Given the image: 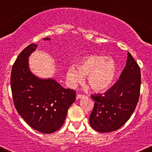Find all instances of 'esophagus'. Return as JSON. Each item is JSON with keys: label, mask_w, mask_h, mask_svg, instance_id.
<instances>
[{"label": "esophagus", "mask_w": 152, "mask_h": 152, "mask_svg": "<svg viewBox=\"0 0 152 152\" xmlns=\"http://www.w3.org/2000/svg\"><path fill=\"white\" fill-rule=\"evenodd\" d=\"M84 96H85V95H83V94H78L77 95H76V98H77V99L83 98Z\"/></svg>", "instance_id": "34e87169"}]
</instances>
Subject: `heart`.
Listing matches in <instances>:
<instances>
[{
  "label": "heart",
  "mask_w": 152,
  "mask_h": 152,
  "mask_svg": "<svg viewBox=\"0 0 152 152\" xmlns=\"http://www.w3.org/2000/svg\"><path fill=\"white\" fill-rule=\"evenodd\" d=\"M117 64L105 56L91 55L84 57L75 66L67 70V81L72 87L82 83L87 76L90 88L96 91L106 89L113 82L117 74Z\"/></svg>",
  "instance_id": "1"
}]
</instances>
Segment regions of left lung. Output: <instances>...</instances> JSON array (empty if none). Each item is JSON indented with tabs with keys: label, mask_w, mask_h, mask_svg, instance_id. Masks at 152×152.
<instances>
[{
	"label": "left lung",
	"mask_w": 152,
	"mask_h": 152,
	"mask_svg": "<svg viewBox=\"0 0 152 152\" xmlns=\"http://www.w3.org/2000/svg\"><path fill=\"white\" fill-rule=\"evenodd\" d=\"M141 73L137 62L128 53L127 61L118 80L104 94H92L95 101L90 116L91 127L101 133L120 129L129 120L137 104Z\"/></svg>",
	"instance_id": "1"
}]
</instances>
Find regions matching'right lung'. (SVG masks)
Masks as SVG:
<instances>
[{
  "instance_id": "add662e5",
  "label": "right lung",
  "mask_w": 152,
  "mask_h": 152,
  "mask_svg": "<svg viewBox=\"0 0 152 152\" xmlns=\"http://www.w3.org/2000/svg\"><path fill=\"white\" fill-rule=\"evenodd\" d=\"M37 47L31 44L16 58L11 72L12 95L18 113L31 128L51 134L64 124L69 107L76 100V91L31 73L28 57Z\"/></svg>"
}]
</instances>
